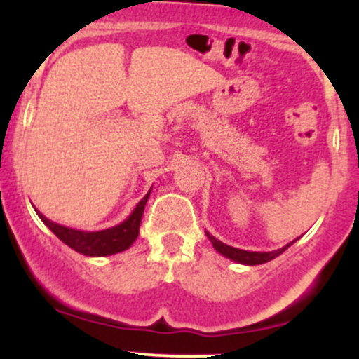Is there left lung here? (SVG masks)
<instances>
[{
	"instance_id": "obj_1",
	"label": "left lung",
	"mask_w": 359,
	"mask_h": 359,
	"mask_svg": "<svg viewBox=\"0 0 359 359\" xmlns=\"http://www.w3.org/2000/svg\"><path fill=\"white\" fill-rule=\"evenodd\" d=\"M206 236H208V240L212 241L213 248H215L217 252L222 253V255L227 257V259L234 260V262L247 264V266H257V264L269 262V260L276 259L278 255H281V253H283L285 250H287L288 247H292V245L297 241V240H293L292 243L287 245V247H283V248H280V250H274V252H248V250H240V248L229 247V245L222 243V241H219V240H217V238L210 236L208 233H206Z\"/></svg>"
}]
</instances>
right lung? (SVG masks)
Masks as SVG:
<instances>
[{"label": "right lung", "instance_id": "1", "mask_svg": "<svg viewBox=\"0 0 359 359\" xmlns=\"http://www.w3.org/2000/svg\"><path fill=\"white\" fill-rule=\"evenodd\" d=\"M149 193L142 198L137 206L133 208L132 215L125 220V222L118 224V226L109 227L104 231H95V233H86V231L71 229V227L60 226V224L52 222L46 219L43 213H38L39 219L45 222V226L59 238L62 243L67 247L76 250L78 253L88 257H106L114 255V253L123 252V250L132 247L133 241L139 236V227L142 222L144 215V206H146L147 200H149Z\"/></svg>", "mask_w": 359, "mask_h": 359}]
</instances>
